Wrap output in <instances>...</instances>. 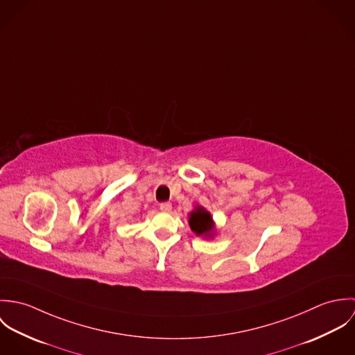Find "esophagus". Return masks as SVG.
I'll list each match as a JSON object with an SVG mask.
<instances>
[{"instance_id": "1", "label": "esophagus", "mask_w": 355, "mask_h": 355, "mask_svg": "<svg viewBox=\"0 0 355 355\" xmlns=\"http://www.w3.org/2000/svg\"><path fill=\"white\" fill-rule=\"evenodd\" d=\"M159 209H161V211L168 213V211H171V210H172V205L169 202L159 203Z\"/></svg>"}]
</instances>
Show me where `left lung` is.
I'll use <instances>...</instances> for the list:
<instances>
[{"instance_id":"8db88e82","label":"left lung","mask_w":355,"mask_h":355,"mask_svg":"<svg viewBox=\"0 0 355 355\" xmlns=\"http://www.w3.org/2000/svg\"><path fill=\"white\" fill-rule=\"evenodd\" d=\"M189 225L197 236L211 239L216 234V224L213 216L201 205H197L191 213H189Z\"/></svg>"}]
</instances>
